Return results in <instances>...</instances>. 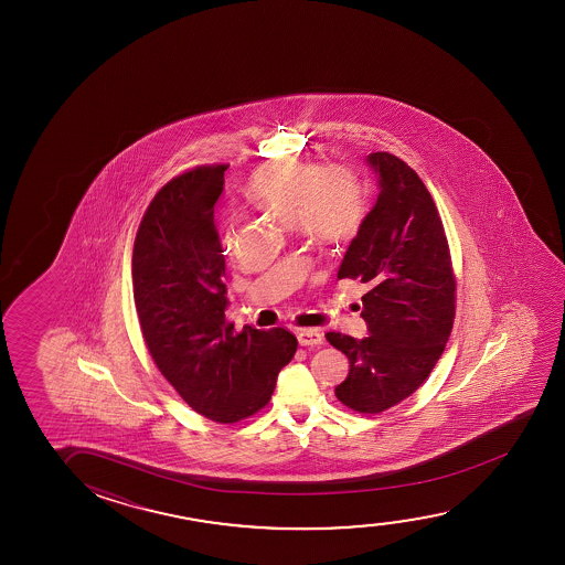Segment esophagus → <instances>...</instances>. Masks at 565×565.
<instances>
[{
	"instance_id": "34e87169",
	"label": "esophagus",
	"mask_w": 565,
	"mask_h": 565,
	"mask_svg": "<svg viewBox=\"0 0 565 565\" xmlns=\"http://www.w3.org/2000/svg\"><path fill=\"white\" fill-rule=\"evenodd\" d=\"M297 340H299L302 348H315V345L324 343V333L317 330V328H305V330L297 332Z\"/></svg>"
}]
</instances>
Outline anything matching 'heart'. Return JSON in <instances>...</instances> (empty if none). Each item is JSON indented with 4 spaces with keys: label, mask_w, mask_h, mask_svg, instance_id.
<instances>
[{
    "label": "heart",
    "mask_w": 565,
    "mask_h": 565,
    "mask_svg": "<svg viewBox=\"0 0 565 565\" xmlns=\"http://www.w3.org/2000/svg\"><path fill=\"white\" fill-rule=\"evenodd\" d=\"M245 196L286 227L299 225L312 239L328 245L353 239L366 217L363 189L356 179L343 168L320 163H263L250 173Z\"/></svg>",
    "instance_id": "obj_1"
}]
</instances>
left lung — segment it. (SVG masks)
<instances>
[{
    "label": "left lung",
    "mask_w": 565,
    "mask_h": 565,
    "mask_svg": "<svg viewBox=\"0 0 565 565\" xmlns=\"http://www.w3.org/2000/svg\"><path fill=\"white\" fill-rule=\"evenodd\" d=\"M379 199L341 260L338 279H361L369 335L328 332L349 359L335 397L382 413L417 390L438 363L456 317V278L440 214L415 170L397 156H366Z\"/></svg>",
    "instance_id": "obj_1"
}]
</instances>
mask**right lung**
<instances>
[{
  "label": "right lung",
  "instance_id": "1",
  "mask_svg": "<svg viewBox=\"0 0 565 565\" xmlns=\"http://www.w3.org/2000/svg\"><path fill=\"white\" fill-rule=\"evenodd\" d=\"M225 170L186 171L152 199L132 248V295L156 366L189 407L230 425L270 402L297 338L284 328L235 333L225 320V258L214 224Z\"/></svg>",
  "mask_w": 565,
  "mask_h": 565
}]
</instances>
